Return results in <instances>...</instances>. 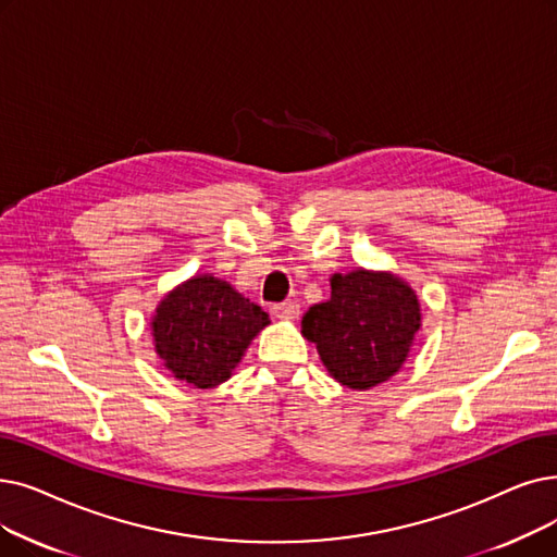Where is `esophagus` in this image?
<instances>
[{"instance_id": "1", "label": "esophagus", "mask_w": 557, "mask_h": 557, "mask_svg": "<svg viewBox=\"0 0 557 557\" xmlns=\"http://www.w3.org/2000/svg\"><path fill=\"white\" fill-rule=\"evenodd\" d=\"M271 311H273V317H275V319H280V321H294V319H298L300 305H298L296 300H286V302H277V305H273V307H271Z\"/></svg>"}]
</instances>
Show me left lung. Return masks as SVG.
Returning a JSON list of instances; mask_svg holds the SVG:
<instances>
[{
  "mask_svg": "<svg viewBox=\"0 0 557 557\" xmlns=\"http://www.w3.org/2000/svg\"><path fill=\"white\" fill-rule=\"evenodd\" d=\"M330 375L350 389H371L400 367L421 327L417 294L392 273L332 275V296L302 317Z\"/></svg>",
  "mask_w": 557,
  "mask_h": 557,
  "instance_id": "obj_1",
  "label": "left lung"
}]
</instances>
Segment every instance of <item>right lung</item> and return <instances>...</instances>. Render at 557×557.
<instances>
[{
	"mask_svg": "<svg viewBox=\"0 0 557 557\" xmlns=\"http://www.w3.org/2000/svg\"><path fill=\"white\" fill-rule=\"evenodd\" d=\"M269 313L211 275H198L168 294L152 319L163 364L198 389L225 382Z\"/></svg>",
	"mask_w": 557,
	"mask_h": 557,
	"instance_id": "right-lung-1",
	"label": "right lung"
}]
</instances>
